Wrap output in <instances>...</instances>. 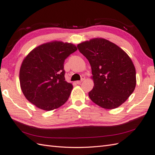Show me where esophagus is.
<instances>
[{
  "label": "esophagus",
  "instance_id": "obj_1",
  "mask_svg": "<svg viewBox=\"0 0 155 155\" xmlns=\"http://www.w3.org/2000/svg\"><path fill=\"white\" fill-rule=\"evenodd\" d=\"M84 78H85L84 76H82V78H81V81H77V84H81V82L84 80Z\"/></svg>",
  "mask_w": 155,
  "mask_h": 155
}]
</instances>
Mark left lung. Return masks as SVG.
<instances>
[{
    "label": "left lung",
    "instance_id": "8db88e82",
    "mask_svg": "<svg viewBox=\"0 0 155 155\" xmlns=\"http://www.w3.org/2000/svg\"><path fill=\"white\" fill-rule=\"evenodd\" d=\"M89 61L94 86L88 96L105 109H114L126 101L134 91L136 72L130 57L108 40L96 38L77 45Z\"/></svg>",
    "mask_w": 155,
    "mask_h": 155
}]
</instances>
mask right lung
Returning <instances> with one entry per match:
<instances>
[{
    "label": "right lung",
    "instance_id": "right-lung-1",
    "mask_svg": "<svg viewBox=\"0 0 155 155\" xmlns=\"http://www.w3.org/2000/svg\"><path fill=\"white\" fill-rule=\"evenodd\" d=\"M77 47L53 41L34 49L23 61L20 83L26 99L39 108H58L69 98L73 85L65 81L64 62Z\"/></svg>",
    "mask_w": 155,
    "mask_h": 155
}]
</instances>
